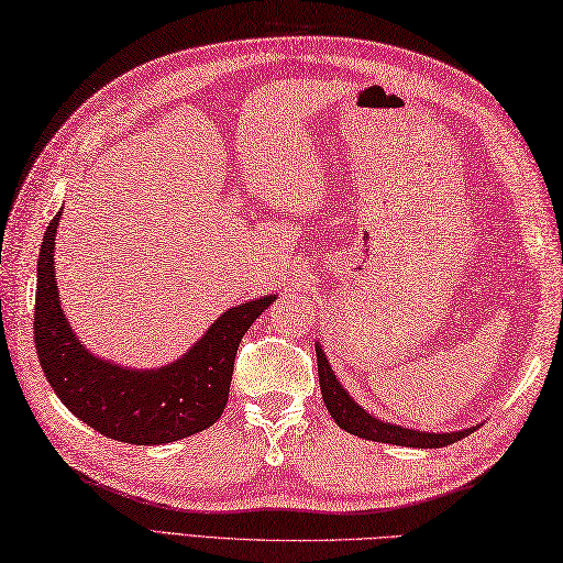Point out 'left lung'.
Masks as SVG:
<instances>
[{
  "label": "left lung",
  "mask_w": 563,
  "mask_h": 563,
  "mask_svg": "<svg viewBox=\"0 0 563 563\" xmlns=\"http://www.w3.org/2000/svg\"><path fill=\"white\" fill-rule=\"evenodd\" d=\"M317 365H319L321 397H324L331 418L345 430V433H353L363 440L389 442V445H404V448H445L476 430V428H464V430H457V433H426V430H413V428L379 421V418L369 416L363 406H357L351 394L341 387V382L336 379V375H333V369L319 343H317Z\"/></svg>",
  "instance_id": "1"
}]
</instances>
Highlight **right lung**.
<instances>
[{"mask_svg":"<svg viewBox=\"0 0 563 563\" xmlns=\"http://www.w3.org/2000/svg\"><path fill=\"white\" fill-rule=\"evenodd\" d=\"M57 212L43 236L35 292V353L45 379L79 421L128 445H162L210 428L224 411L234 355L249 327L275 300L236 305L172 365L130 369L91 355L63 314L55 278Z\"/></svg>","mask_w":563,"mask_h":563,"instance_id":"obj_1","label":"right lung"}]
</instances>
